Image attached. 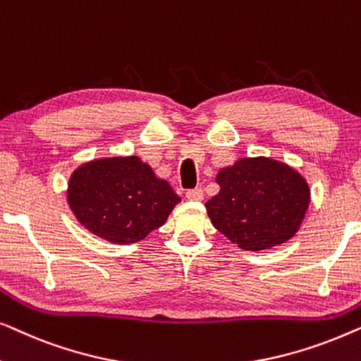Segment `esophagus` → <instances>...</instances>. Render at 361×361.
Here are the masks:
<instances>
[{
	"label": "esophagus",
	"instance_id": "34e87169",
	"mask_svg": "<svg viewBox=\"0 0 361 361\" xmlns=\"http://www.w3.org/2000/svg\"><path fill=\"white\" fill-rule=\"evenodd\" d=\"M185 197L189 200H195V202H199V200H202L204 199V190L200 189V187H195V189H189L185 192Z\"/></svg>",
	"mask_w": 361,
	"mask_h": 361
}]
</instances>
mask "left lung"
I'll list each match as a JSON object with an SVG mask.
<instances>
[{"mask_svg":"<svg viewBox=\"0 0 361 361\" xmlns=\"http://www.w3.org/2000/svg\"><path fill=\"white\" fill-rule=\"evenodd\" d=\"M220 192L207 214L220 233L241 250L261 251L298 233L310 202L299 172L269 157H243L216 174Z\"/></svg>","mask_w":361,"mask_h":361,"instance_id":"8db88e82","label":"left lung"}]
</instances>
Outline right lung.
<instances>
[{"label": "right lung", "instance_id": "obj_1", "mask_svg": "<svg viewBox=\"0 0 361 361\" xmlns=\"http://www.w3.org/2000/svg\"><path fill=\"white\" fill-rule=\"evenodd\" d=\"M68 205L93 235L136 243L164 225L180 197L137 156L87 162L68 180Z\"/></svg>", "mask_w": 361, "mask_h": 361}]
</instances>
